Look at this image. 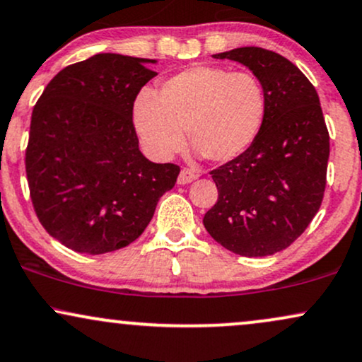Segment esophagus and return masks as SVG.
<instances>
[{"instance_id":"obj_1","label":"esophagus","mask_w":362,"mask_h":362,"mask_svg":"<svg viewBox=\"0 0 362 362\" xmlns=\"http://www.w3.org/2000/svg\"><path fill=\"white\" fill-rule=\"evenodd\" d=\"M195 178H197V175H195L192 170L182 168V170H180V175H178V184H180V185L190 184V182H194Z\"/></svg>"}]
</instances>
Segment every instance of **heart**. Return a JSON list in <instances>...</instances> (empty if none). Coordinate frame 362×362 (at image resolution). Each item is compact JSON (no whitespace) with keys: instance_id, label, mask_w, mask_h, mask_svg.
<instances>
[{"instance_id":"1","label":"heart","mask_w":362,"mask_h":362,"mask_svg":"<svg viewBox=\"0 0 362 362\" xmlns=\"http://www.w3.org/2000/svg\"><path fill=\"white\" fill-rule=\"evenodd\" d=\"M267 93L251 72L195 65L170 77L158 94L143 90L133 119L151 156L168 160L185 134L200 155L217 163L238 158L258 138L267 116Z\"/></svg>"}]
</instances>
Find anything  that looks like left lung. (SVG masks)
<instances>
[{
	"mask_svg": "<svg viewBox=\"0 0 362 362\" xmlns=\"http://www.w3.org/2000/svg\"><path fill=\"white\" fill-rule=\"evenodd\" d=\"M214 59L246 65L263 84L268 104L255 143L211 172L219 197L204 226L236 255H275L302 236L324 199L330 150L319 95L297 65L276 52L241 47Z\"/></svg>",
	"mask_w": 362,
	"mask_h": 362,
	"instance_id": "left-lung-1",
	"label": "left lung"
}]
</instances>
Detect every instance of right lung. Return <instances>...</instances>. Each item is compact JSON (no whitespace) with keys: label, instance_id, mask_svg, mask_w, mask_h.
Masks as SVG:
<instances>
[{"label":"right lung","instance_id":"1","mask_svg":"<svg viewBox=\"0 0 362 362\" xmlns=\"http://www.w3.org/2000/svg\"><path fill=\"white\" fill-rule=\"evenodd\" d=\"M150 59L98 54L65 67L35 104L25 167L38 221L69 250L132 245L180 167L138 148L133 104L156 72Z\"/></svg>","mask_w":362,"mask_h":362}]
</instances>
